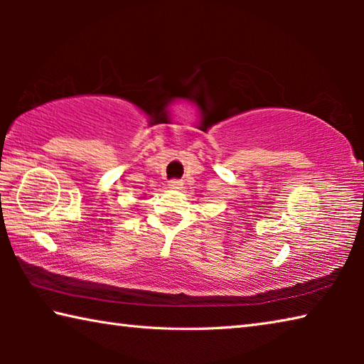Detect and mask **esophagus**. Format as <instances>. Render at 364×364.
Wrapping results in <instances>:
<instances>
[{"label":"esophagus","instance_id":"34e87169","mask_svg":"<svg viewBox=\"0 0 364 364\" xmlns=\"http://www.w3.org/2000/svg\"><path fill=\"white\" fill-rule=\"evenodd\" d=\"M168 188L173 189V191H180L183 188V181H180V180H170L168 181Z\"/></svg>","mask_w":364,"mask_h":364}]
</instances>
